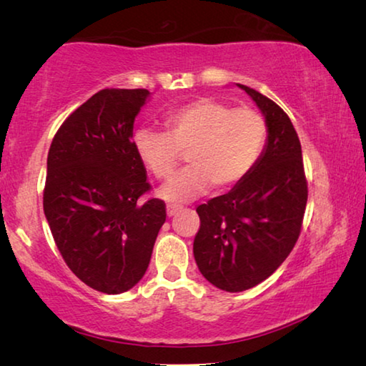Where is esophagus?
Segmentation results:
<instances>
[{
    "label": "esophagus",
    "mask_w": 366,
    "mask_h": 366,
    "mask_svg": "<svg viewBox=\"0 0 366 366\" xmlns=\"http://www.w3.org/2000/svg\"><path fill=\"white\" fill-rule=\"evenodd\" d=\"M179 209H181V207H177V205H168L166 207V213H168V216L171 218V216H174Z\"/></svg>",
    "instance_id": "esophagus-1"
}]
</instances>
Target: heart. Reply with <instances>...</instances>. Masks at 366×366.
I'll return each instance as SVG.
<instances>
[{"label":"heart","instance_id":"1","mask_svg":"<svg viewBox=\"0 0 366 366\" xmlns=\"http://www.w3.org/2000/svg\"><path fill=\"white\" fill-rule=\"evenodd\" d=\"M164 132L139 129L132 137L140 163L157 179L168 177L185 153L189 168L159 190L166 202L184 203L212 187L227 190L242 182L264 150L268 126L252 108H232L198 98L164 116Z\"/></svg>","mask_w":366,"mask_h":366}]
</instances>
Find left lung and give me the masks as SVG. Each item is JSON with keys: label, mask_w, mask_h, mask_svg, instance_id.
<instances>
[{"label": "left lung", "mask_w": 366, "mask_h": 366, "mask_svg": "<svg viewBox=\"0 0 366 366\" xmlns=\"http://www.w3.org/2000/svg\"><path fill=\"white\" fill-rule=\"evenodd\" d=\"M262 111L268 139L242 182L197 208L200 229L194 257L205 280L226 292H242L269 277L300 235L307 177L299 135L268 97L237 84Z\"/></svg>", "instance_id": "8db88e82"}]
</instances>
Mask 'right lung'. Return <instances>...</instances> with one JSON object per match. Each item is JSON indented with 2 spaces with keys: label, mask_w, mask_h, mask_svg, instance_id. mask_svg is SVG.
Listing matches in <instances>:
<instances>
[{
  "label": "right lung",
  "mask_w": 366,
  "mask_h": 366,
  "mask_svg": "<svg viewBox=\"0 0 366 366\" xmlns=\"http://www.w3.org/2000/svg\"><path fill=\"white\" fill-rule=\"evenodd\" d=\"M145 89H104L61 124L46 161L43 209L66 264L103 294L132 289L166 221L134 152V121Z\"/></svg>",
  "instance_id": "add662e5"
}]
</instances>
